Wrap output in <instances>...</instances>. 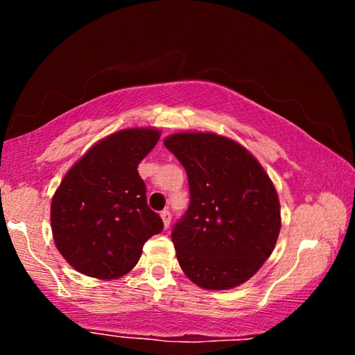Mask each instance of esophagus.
I'll return each mask as SVG.
<instances>
[{"label": "esophagus", "instance_id": "34e87169", "mask_svg": "<svg viewBox=\"0 0 355 355\" xmlns=\"http://www.w3.org/2000/svg\"><path fill=\"white\" fill-rule=\"evenodd\" d=\"M161 219H163V224H164V227H166V228L171 225L172 214H171L169 209H163V211H161Z\"/></svg>", "mask_w": 355, "mask_h": 355}]
</instances>
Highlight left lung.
Segmentation results:
<instances>
[{
	"label": "left lung",
	"instance_id": "1",
	"mask_svg": "<svg viewBox=\"0 0 355 355\" xmlns=\"http://www.w3.org/2000/svg\"><path fill=\"white\" fill-rule=\"evenodd\" d=\"M188 173L189 207L172 230L183 272L205 290L248 282L272 254L282 219L277 191L248 148L214 133L167 136Z\"/></svg>",
	"mask_w": 355,
	"mask_h": 355
}]
</instances>
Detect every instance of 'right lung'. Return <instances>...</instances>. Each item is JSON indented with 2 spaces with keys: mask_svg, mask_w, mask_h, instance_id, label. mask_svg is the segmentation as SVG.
<instances>
[{
  "mask_svg": "<svg viewBox=\"0 0 355 355\" xmlns=\"http://www.w3.org/2000/svg\"><path fill=\"white\" fill-rule=\"evenodd\" d=\"M159 136L156 128L120 130L65 173L51 200V232L78 272L100 280L122 277L136 266L147 239L163 232L137 173Z\"/></svg>",
  "mask_w": 355,
  "mask_h": 355,
  "instance_id": "1",
  "label": "right lung"
}]
</instances>
